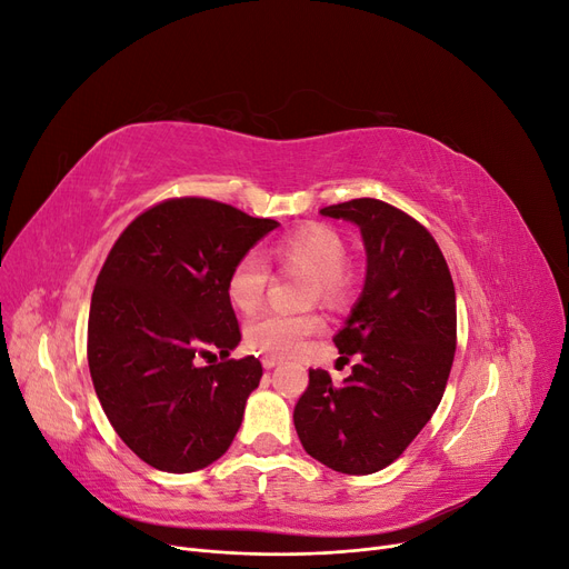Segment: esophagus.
Wrapping results in <instances>:
<instances>
[{
    "instance_id": "1",
    "label": "esophagus",
    "mask_w": 569,
    "mask_h": 569,
    "mask_svg": "<svg viewBox=\"0 0 569 569\" xmlns=\"http://www.w3.org/2000/svg\"><path fill=\"white\" fill-rule=\"evenodd\" d=\"M278 366H282V358H278V356H266L263 358V368L266 370H272V368H278Z\"/></svg>"
}]
</instances>
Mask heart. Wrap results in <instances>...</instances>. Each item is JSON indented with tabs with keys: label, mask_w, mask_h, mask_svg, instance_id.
I'll use <instances>...</instances> for the list:
<instances>
[{
	"label": "heart",
	"mask_w": 569,
	"mask_h": 569,
	"mask_svg": "<svg viewBox=\"0 0 569 569\" xmlns=\"http://www.w3.org/2000/svg\"><path fill=\"white\" fill-rule=\"evenodd\" d=\"M272 256L284 268L311 274L308 301L316 297L327 306H339L349 299L353 280L347 266V244L343 239L325 226H306L297 232L280 239L272 249ZM270 272L266 261L258 253H244L230 268L226 295L232 308L239 313H253L263 301ZM320 330V318L316 313L284 316L263 313L247 322L244 341L247 347L270 356H289L301 349L308 335Z\"/></svg>",
	"instance_id": "b5f03b06"
}]
</instances>
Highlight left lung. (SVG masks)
Here are the masks:
<instances>
[{"instance_id":"1","label":"left lung","mask_w":569,"mask_h":569,"mask_svg":"<svg viewBox=\"0 0 569 569\" xmlns=\"http://www.w3.org/2000/svg\"><path fill=\"white\" fill-rule=\"evenodd\" d=\"M320 216L353 222L366 282L335 335L358 356L341 387L308 370L295 427L308 456L343 475H372L399 458L435 416L456 353V289L435 237L380 199H351Z\"/></svg>"}]
</instances>
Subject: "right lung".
Wrapping results in <instances>:
<instances>
[{"label":"right lung","instance_id":"obj_1","mask_svg":"<svg viewBox=\"0 0 569 569\" xmlns=\"http://www.w3.org/2000/svg\"><path fill=\"white\" fill-rule=\"evenodd\" d=\"M211 199H170L137 216L101 268L88 363L116 435L151 468L194 472L230 449L258 358H230L239 325L230 268L278 228ZM221 353V363L201 357Z\"/></svg>","mask_w":569,"mask_h":569}]
</instances>
